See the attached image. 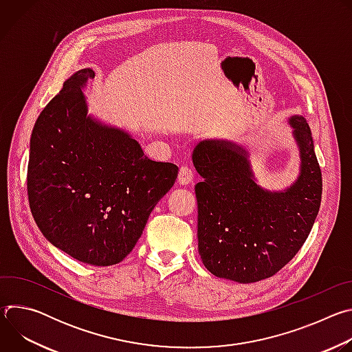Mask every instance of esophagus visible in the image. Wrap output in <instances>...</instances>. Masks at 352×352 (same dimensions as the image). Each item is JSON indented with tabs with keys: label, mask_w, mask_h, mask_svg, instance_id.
I'll use <instances>...</instances> for the list:
<instances>
[{
	"label": "esophagus",
	"mask_w": 352,
	"mask_h": 352,
	"mask_svg": "<svg viewBox=\"0 0 352 352\" xmlns=\"http://www.w3.org/2000/svg\"><path fill=\"white\" fill-rule=\"evenodd\" d=\"M193 181V173L188 166H184L179 168L178 173V182L181 185H189Z\"/></svg>",
	"instance_id": "esophagus-1"
}]
</instances>
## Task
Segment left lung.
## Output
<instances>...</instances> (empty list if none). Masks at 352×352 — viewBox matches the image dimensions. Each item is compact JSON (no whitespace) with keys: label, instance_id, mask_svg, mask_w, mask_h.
Instances as JSON below:
<instances>
[{"label":"left lung","instance_id":"obj_1","mask_svg":"<svg viewBox=\"0 0 352 352\" xmlns=\"http://www.w3.org/2000/svg\"><path fill=\"white\" fill-rule=\"evenodd\" d=\"M299 147V175L284 190L262 188L248 150L224 139L199 142L192 162L204 179L195 186L197 248L205 267L220 278L255 283L283 269L307 241L322 200V173L311 128L288 120Z\"/></svg>","mask_w":352,"mask_h":352}]
</instances>
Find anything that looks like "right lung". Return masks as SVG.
<instances>
[{
  "mask_svg": "<svg viewBox=\"0 0 352 352\" xmlns=\"http://www.w3.org/2000/svg\"><path fill=\"white\" fill-rule=\"evenodd\" d=\"M85 68L64 82L30 138L28 196L41 234L74 259L111 266L125 259L178 167L153 162L125 131L87 114Z\"/></svg>",
  "mask_w": 352,
  "mask_h": 352,
  "instance_id": "add662e5",
  "label": "right lung"
}]
</instances>
